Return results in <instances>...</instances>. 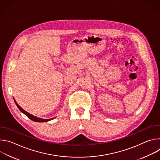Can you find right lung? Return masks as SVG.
<instances>
[{
    "label": "right lung",
    "mask_w": 160,
    "mask_h": 160,
    "mask_svg": "<svg viewBox=\"0 0 160 160\" xmlns=\"http://www.w3.org/2000/svg\"><path fill=\"white\" fill-rule=\"evenodd\" d=\"M14 102H15V103H16L17 107L18 108V109H19L22 113H24L25 115H27L30 120H33V121H34V122H49V121H50V120H52V119L54 118H51V119H43V118H38V117H35V116H34V115H31V114H30L29 112H27V111H25L23 109H22V108L18 105V104L16 102V101H15L14 98Z\"/></svg>",
    "instance_id": "add662e5"
}]
</instances>
